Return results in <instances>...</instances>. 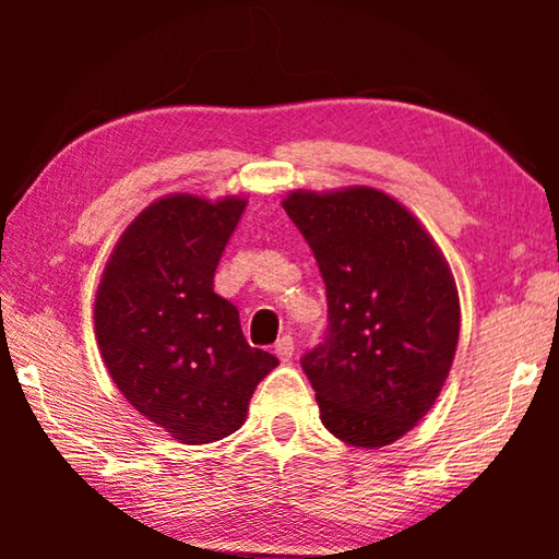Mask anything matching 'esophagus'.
Masks as SVG:
<instances>
[{"label": "esophagus", "mask_w": 559, "mask_h": 559, "mask_svg": "<svg viewBox=\"0 0 559 559\" xmlns=\"http://www.w3.org/2000/svg\"><path fill=\"white\" fill-rule=\"evenodd\" d=\"M273 353H276L283 362H288V359L293 357V353H296V345H293V337L290 335H283L276 340V345H273Z\"/></svg>", "instance_id": "obj_1"}]
</instances>
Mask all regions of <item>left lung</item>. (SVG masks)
<instances>
[{
    "label": "left lung",
    "instance_id": "8db88e82",
    "mask_svg": "<svg viewBox=\"0 0 559 559\" xmlns=\"http://www.w3.org/2000/svg\"><path fill=\"white\" fill-rule=\"evenodd\" d=\"M283 210L325 281L328 333L300 359L320 419L349 447H390L431 409L456 355L461 308L449 263L380 189H298Z\"/></svg>",
    "mask_w": 559,
    "mask_h": 559
}]
</instances>
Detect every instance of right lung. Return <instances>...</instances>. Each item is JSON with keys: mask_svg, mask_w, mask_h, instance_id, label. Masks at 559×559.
Here are the masks:
<instances>
[{"mask_svg": "<svg viewBox=\"0 0 559 559\" xmlns=\"http://www.w3.org/2000/svg\"><path fill=\"white\" fill-rule=\"evenodd\" d=\"M246 210L169 194L135 216L96 293V337L122 396L182 443L241 427L278 359L246 343L239 310L214 293V271Z\"/></svg>", "mask_w": 559, "mask_h": 559, "instance_id": "1", "label": "right lung"}]
</instances>
